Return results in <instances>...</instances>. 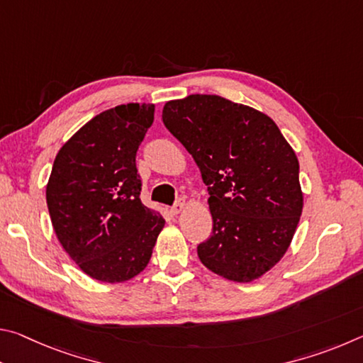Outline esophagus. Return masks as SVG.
Returning a JSON list of instances; mask_svg holds the SVG:
<instances>
[{"instance_id": "1", "label": "esophagus", "mask_w": 363, "mask_h": 363, "mask_svg": "<svg viewBox=\"0 0 363 363\" xmlns=\"http://www.w3.org/2000/svg\"><path fill=\"white\" fill-rule=\"evenodd\" d=\"M182 210H184V200H177L176 203L173 205V208H171V213L179 214Z\"/></svg>"}]
</instances>
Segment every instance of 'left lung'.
I'll use <instances>...</instances> for the list:
<instances>
[{
  "mask_svg": "<svg viewBox=\"0 0 363 363\" xmlns=\"http://www.w3.org/2000/svg\"><path fill=\"white\" fill-rule=\"evenodd\" d=\"M162 118L210 194L213 233L196 247L200 261L227 280L259 279L284 257L303 211L296 153L272 118L220 96L169 101Z\"/></svg>",
  "mask_w": 363,
  "mask_h": 363,
  "instance_id": "left-lung-1",
  "label": "left lung"
}]
</instances>
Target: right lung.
<instances>
[{
	"instance_id": "1",
	"label": "right lung",
	"mask_w": 363,
	"mask_h": 363,
	"mask_svg": "<svg viewBox=\"0 0 363 363\" xmlns=\"http://www.w3.org/2000/svg\"><path fill=\"white\" fill-rule=\"evenodd\" d=\"M153 104L106 110L73 134L54 160L46 201L62 248L91 279L130 280L150 261L164 219L143 205L136 153Z\"/></svg>"
}]
</instances>
